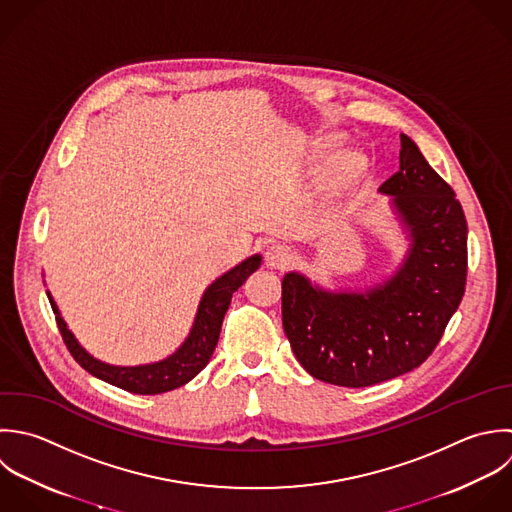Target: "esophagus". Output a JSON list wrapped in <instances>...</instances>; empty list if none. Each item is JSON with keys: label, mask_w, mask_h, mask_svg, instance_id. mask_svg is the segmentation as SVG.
Returning a JSON list of instances; mask_svg holds the SVG:
<instances>
[{"label": "esophagus", "mask_w": 512, "mask_h": 512, "mask_svg": "<svg viewBox=\"0 0 512 512\" xmlns=\"http://www.w3.org/2000/svg\"><path fill=\"white\" fill-rule=\"evenodd\" d=\"M291 259H293L291 249L287 245H281V243H273L265 251V263L269 267H275V269H281V267L289 265Z\"/></svg>", "instance_id": "obj_1"}]
</instances>
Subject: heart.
<instances>
[{
    "instance_id": "obj_1",
    "label": "heart",
    "mask_w": 512,
    "mask_h": 512,
    "mask_svg": "<svg viewBox=\"0 0 512 512\" xmlns=\"http://www.w3.org/2000/svg\"><path fill=\"white\" fill-rule=\"evenodd\" d=\"M335 143H337L335 139H325V141L321 143V149H331ZM359 163H361V159H359L357 153H345V155H341V157L337 159V167H339L341 171H347V173L357 171V169H359Z\"/></svg>"
}]
</instances>
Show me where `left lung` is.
I'll list each match as a JSON object with an SVG mask.
<instances>
[{
    "instance_id": "left-lung-1",
    "label": "left lung",
    "mask_w": 512,
    "mask_h": 512,
    "mask_svg": "<svg viewBox=\"0 0 512 512\" xmlns=\"http://www.w3.org/2000/svg\"><path fill=\"white\" fill-rule=\"evenodd\" d=\"M399 171L379 193L409 239L399 269L365 291L283 277V329L303 369L339 387H369L427 361L467 283V219L455 191L401 133Z\"/></svg>"
}]
</instances>
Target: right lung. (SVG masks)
Here are the masks:
<instances>
[{"mask_svg": "<svg viewBox=\"0 0 512 512\" xmlns=\"http://www.w3.org/2000/svg\"><path fill=\"white\" fill-rule=\"evenodd\" d=\"M259 265H261V255H251L239 265H235L233 269H229L227 273H223L221 277H217L205 289L199 301L191 331L187 339L181 343V347L167 359H161L157 363H147V365H135V367L109 365L89 355L73 337V333L67 329V323L63 321L49 291H47V299L55 313V321L63 337V343L67 345L73 359L87 373H91L93 377L113 387H119L135 395H159L189 383L193 377H197L205 369V365L209 363L217 347L223 317L229 309L233 293L247 281L251 273L259 269Z\"/></svg>", "mask_w": 512, "mask_h": 512, "instance_id": "add662e5", "label": "right lung"}]
</instances>
